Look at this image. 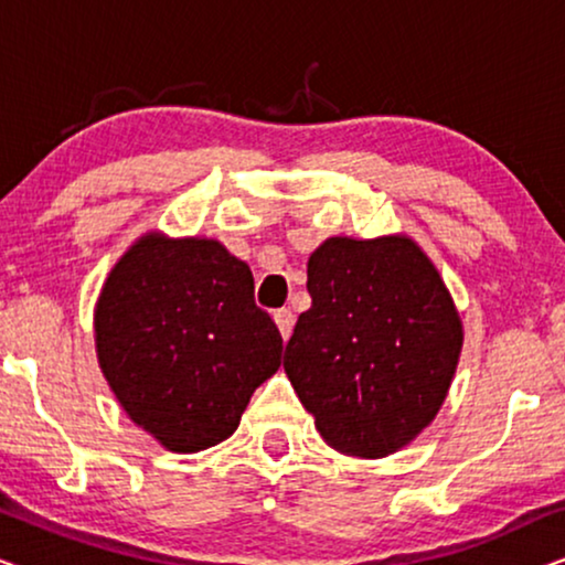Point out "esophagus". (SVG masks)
<instances>
[{"label": "esophagus", "mask_w": 565, "mask_h": 565, "mask_svg": "<svg viewBox=\"0 0 565 565\" xmlns=\"http://www.w3.org/2000/svg\"><path fill=\"white\" fill-rule=\"evenodd\" d=\"M275 323L277 329H280L285 342H288L292 334V323H296V316H292L290 308H280V311H275Z\"/></svg>", "instance_id": "obj_1"}]
</instances>
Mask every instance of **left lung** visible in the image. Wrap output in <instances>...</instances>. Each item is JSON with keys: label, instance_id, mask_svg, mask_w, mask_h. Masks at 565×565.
<instances>
[{"label": "left lung", "instance_id": "left-lung-1", "mask_svg": "<svg viewBox=\"0 0 565 565\" xmlns=\"http://www.w3.org/2000/svg\"><path fill=\"white\" fill-rule=\"evenodd\" d=\"M311 308L285 375L319 435L352 458H385L435 422L462 352L455 300L406 234L329 236L308 257Z\"/></svg>", "mask_w": 565, "mask_h": 565}]
</instances>
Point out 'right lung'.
<instances>
[{"label":"right lung","mask_w":565,"mask_h":565,"mask_svg":"<svg viewBox=\"0 0 565 565\" xmlns=\"http://www.w3.org/2000/svg\"><path fill=\"white\" fill-rule=\"evenodd\" d=\"M95 350L130 422L169 452H200L234 435L280 367L282 337L218 238L149 231L99 290Z\"/></svg>","instance_id":"add662e5"}]
</instances>
